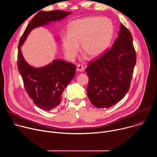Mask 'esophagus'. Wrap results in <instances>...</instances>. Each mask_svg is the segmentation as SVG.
Returning a JSON list of instances; mask_svg holds the SVG:
<instances>
[{"mask_svg":"<svg viewBox=\"0 0 157 157\" xmlns=\"http://www.w3.org/2000/svg\"><path fill=\"white\" fill-rule=\"evenodd\" d=\"M84 70V67L81 65V64H78L77 65V69H76V71L79 73H82Z\"/></svg>","mask_w":157,"mask_h":157,"instance_id":"1","label":"esophagus"}]
</instances>
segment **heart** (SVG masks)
<instances>
[{
    "instance_id": "1",
    "label": "heart",
    "mask_w": 157,
    "mask_h": 157,
    "mask_svg": "<svg viewBox=\"0 0 157 157\" xmlns=\"http://www.w3.org/2000/svg\"><path fill=\"white\" fill-rule=\"evenodd\" d=\"M112 21L105 17H89L72 21L68 35L62 36V48L66 58L73 60L79 50L91 59L101 56L109 48L114 35Z\"/></svg>"
}]
</instances>
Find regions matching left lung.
<instances>
[{
	"mask_svg": "<svg viewBox=\"0 0 157 157\" xmlns=\"http://www.w3.org/2000/svg\"><path fill=\"white\" fill-rule=\"evenodd\" d=\"M136 54L130 31L121 24L118 37L110 50L86 69L89 78L87 96L98 108H109L119 102L130 88Z\"/></svg>",
	"mask_w": 157,
	"mask_h": 157,
	"instance_id": "1",
	"label": "left lung"
}]
</instances>
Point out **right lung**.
I'll return each mask as SVG.
<instances>
[{
	"label": "right lung",
	"mask_w": 157,
	"mask_h": 157,
	"mask_svg": "<svg viewBox=\"0 0 157 157\" xmlns=\"http://www.w3.org/2000/svg\"><path fill=\"white\" fill-rule=\"evenodd\" d=\"M71 13L59 10L39 12L30 21L19 41L18 70L29 97L36 106L44 110H52L61 103L62 94L75 77L76 68L62 59H55L46 66L35 68L25 61L21 47L34 29L61 21Z\"/></svg>",
	"instance_id": "obj_1"
}]
</instances>
